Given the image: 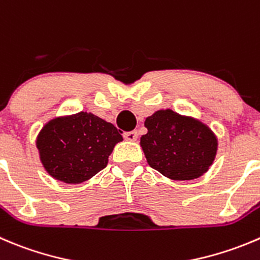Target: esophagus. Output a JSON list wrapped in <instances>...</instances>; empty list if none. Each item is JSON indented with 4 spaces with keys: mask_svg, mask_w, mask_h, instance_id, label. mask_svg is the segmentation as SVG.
<instances>
[{
    "mask_svg": "<svg viewBox=\"0 0 260 260\" xmlns=\"http://www.w3.org/2000/svg\"><path fill=\"white\" fill-rule=\"evenodd\" d=\"M123 137H124L125 141H129V142H135V141H137V132L136 131H131V132H125L124 135H123Z\"/></svg>",
    "mask_w": 260,
    "mask_h": 260,
    "instance_id": "obj_1",
    "label": "esophagus"
}]
</instances>
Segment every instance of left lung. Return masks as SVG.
Segmentation results:
<instances>
[{
  "mask_svg": "<svg viewBox=\"0 0 260 260\" xmlns=\"http://www.w3.org/2000/svg\"><path fill=\"white\" fill-rule=\"evenodd\" d=\"M141 147L147 164L171 180H193L207 173L216 158L217 136L191 115L161 109L146 118Z\"/></svg>",
  "mask_w": 260,
  "mask_h": 260,
  "instance_id": "8db88e82",
  "label": "left lung"
}]
</instances>
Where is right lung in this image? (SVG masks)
<instances>
[{
	"label": "right lung",
	"instance_id": "1",
	"mask_svg": "<svg viewBox=\"0 0 260 260\" xmlns=\"http://www.w3.org/2000/svg\"><path fill=\"white\" fill-rule=\"evenodd\" d=\"M122 132L112 123L87 112L55 117L38 133L40 162L55 180L80 184L108 165Z\"/></svg>",
	"mask_w": 260,
	"mask_h": 260
}]
</instances>
